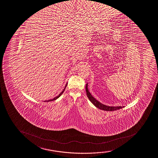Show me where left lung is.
<instances>
[{
  "instance_id": "1",
  "label": "left lung",
  "mask_w": 158,
  "mask_h": 158,
  "mask_svg": "<svg viewBox=\"0 0 158 158\" xmlns=\"http://www.w3.org/2000/svg\"><path fill=\"white\" fill-rule=\"evenodd\" d=\"M88 84H86V94H87V97L89 98V101L93 104V105H95V106H96L97 108L101 109L104 111H115L117 110L122 109L124 107V106H109L107 105H104L100 103V102L98 101V100H96L93 96L91 95L90 92H89V89H88Z\"/></svg>"
}]
</instances>
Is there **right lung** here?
<instances>
[{
    "instance_id": "obj_1",
    "label": "right lung",
    "mask_w": 158,
    "mask_h": 158,
    "mask_svg": "<svg viewBox=\"0 0 158 158\" xmlns=\"http://www.w3.org/2000/svg\"><path fill=\"white\" fill-rule=\"evenodd\" d=\"M67 83L66 84L65 86V88L63 90V91H62V92L60 93V94L58 95V96H56V97H55V98H53V99H52V100H48V101H45L44 102H51V101H54V100H56V99H57V98H59V97H60V96H61V95L64 92V91H65V88L66 87V86H67Z\"/></svg>"
}]
</instances>
